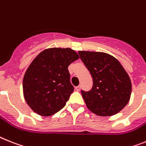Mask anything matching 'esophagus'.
I'll use <instances>...</instances> for the list:
<instances>
[{
    "instance_id": "1",
    "label": "esophagus",
    "mask_w": 146,
    "mask_h": 146,
    "mask_svg": "<svg viewBox=\"0 0 146 146\" xmlns=\"http://www.w3.org/2000/svg\"><path fill=\"white\" fill-rule=\"evenodd\" d=\"M76 91H79V90H80V89H81V86H77V87H76Z\"/></svg>"
}]
</instances>
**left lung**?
<instances>
[{"label": "left lung", "instance_id": "left-lung-1", "mask_svg": "<svg viewBox=\"0 0 146 146\" xmlns=\"http://www.w3.org/2000/svg\"><path fill=\"white\" fill-rule=\"evenodd\" d=\"M79 54L94 80L90 91H82L88 108L101 117L117 114L128 103L131 94V81L124 67L106 52L80 50Z\"/></svg>", "mask_w": 146, "mask_h": 146}]
</instances>
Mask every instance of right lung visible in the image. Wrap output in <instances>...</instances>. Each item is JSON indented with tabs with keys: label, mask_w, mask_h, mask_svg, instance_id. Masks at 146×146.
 I'll list each match as a JSON object with an SVG mask.
<instances>
[{
	"label": "right lung",
	"mask_w": 146,
	"mask_h": 146,
	"mask_svg": "<svg viewBox=\"0 0 146 146\" xmlns=\"http://www.w3.org/2000/svg\"><path fill=\"white\" fill-rule=\"evenodd\" d=\"M78 58L75 50L61 47L46 49L34 58L23 79L24 97L34 112L49 117L65 106L74 90L68 66Z\"/></svg>",
	"instance_id": "add662e5"
}]
</instances>
